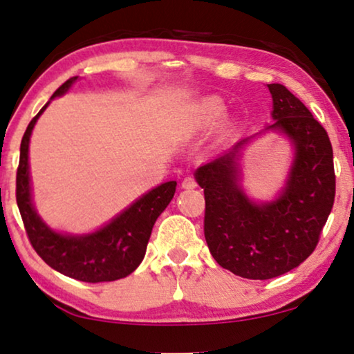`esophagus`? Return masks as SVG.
<instances>
[{
  "label": "esophagus",
  "mask_w": 354,
  "mask_h": 354,
  "mask_svg": "<svg viewBox=\"0 0 354 354\" xmlns=\"http://www.w3.org/2000/svg\"><path fill=\"white\" fill-rule=\"evenodd\" d=\"M195 187H196V178H195V177L188 176V177L183 178L182 188H187V190H192V188H195Z\"/></svg>",
  "instance_id": "34e87169"
}]
</instances>
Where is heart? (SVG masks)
<instances>
[{"label": "heart", "instance_id": "b5f03b06", "mask_svg": "<svg viewBox=\"0 0 354 354\" xmlns=\"http://www.w3.org/2000/svg\"><path fill=\"white\" fill-rule=\"evenodd\" d=\"M224 113H225L224 104H222L219 100L209 98V100L203 101L200 109H198V118H200L203 124L211 125V124L217 122V120L224 115Z\"/></svg>", "mask_w": 354, "mask_h": 354}]
</instances>
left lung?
Instances as JSON below:
<instances>
[{
    "mask_svg": "<svg viewBox=\"0 0 354 354\" xmlns=\"http://www.w3.org/2000/svg\"><path fill=\"white\" fill-rule=\"evenodd\" d=\"M274 124L297 148L287 187L272 203L256 205L239 185L235 153L196 171L205 188V239L217 264L243 279L268 280L309 258L335 201L333 151L326 129L297 96L269 84Z\"/></svg>",
    "mask_w": 354,
    "mask_h": 354,
    "instance_id": "8db88e82",
    "label": "left lung"
}]
</instances>
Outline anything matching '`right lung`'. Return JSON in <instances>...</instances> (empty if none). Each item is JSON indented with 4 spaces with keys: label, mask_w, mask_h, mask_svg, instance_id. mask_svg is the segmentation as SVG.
I'll return each instance as SVG.
<instances>
[{
    "label": "right lung",
    "mask_w": 354,
    "mask_h": 354,
    "mask_svg": "<svg viewBox=\"0 0 354 354\" xmlns=\"http://www.w3.org/2000/svg\"><path fill=\"white\" fill-rule=\"evenodd\" d=\"M75 80L77 77L66 80L51 100L66 93ZM46 106L48 103L30 120L24 133L16 176V200L28 241L50 268L80 282H113L127 277L142 263L154 222L174 198L177 182H166L153 188L95 234L84 236L56 234L33 209L28 177L30 133Z\"/></svg>",
    "instance_id": "1"
}]
</instances>
